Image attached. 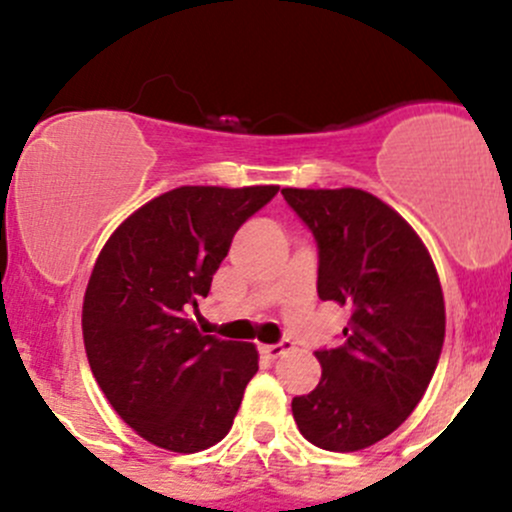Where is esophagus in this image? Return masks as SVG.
I'll return each mask as SVG.
<instances>
[{"instance_id": "34e87169", "label": "esophagus", "mask_w": 512, "mask_h": 512, "mask_svg": "<svg viewBox=\"0 0 512 512\" xmlns=\"http://www.w3.org/2000/svg\"><path fill=\"white\" fill-rule=\"evenodd\" d=\"M291 350H293V342L291 340H281V342H276V345H263L261 347L263 355L271 357V360H276V357L286 355V352H291Z\"/></svg>"}]
</instances>
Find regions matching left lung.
Returning a JSON list of instances; mask_svg holds the SVG:
<instances>
[{"mask_svg":"<svg viewBox=\"0 0 512 512\" xmlns=\"http://www.w3.org/2000/svg\"><path fill=\"white\" fill-rule=\"evenodd\" d=\"M318 244V295L350 308L342 342L318 350L320 377L293 399L310 444L360 451L392 434L424 397L446 333L429 251L392 207L362 189H283Z\"/></svg>","mask_w":512,"mask_h":512,"instance_id":"8db88e82","label":"left lung"}]
</instances>
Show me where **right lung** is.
<instances>
[{
	"instance_id": "add662e5",
	"label": "right lung",
	"mask_w": 512,
	"mask_h": 512,
	"mask_svg": "<svg viewBox=\"0 0 512 512\" xmlns=\"http://www.w3.org/2000/svg\"><path fill=\"white\" fill-rule=\"evenodd\" d=\"M278 187H177L130 214L100 251L83 298V342L120 419L160 449L194 453L229 434L258 370L251 342L187 318L239 226Z\"/></svg>"
}]
</instances>
